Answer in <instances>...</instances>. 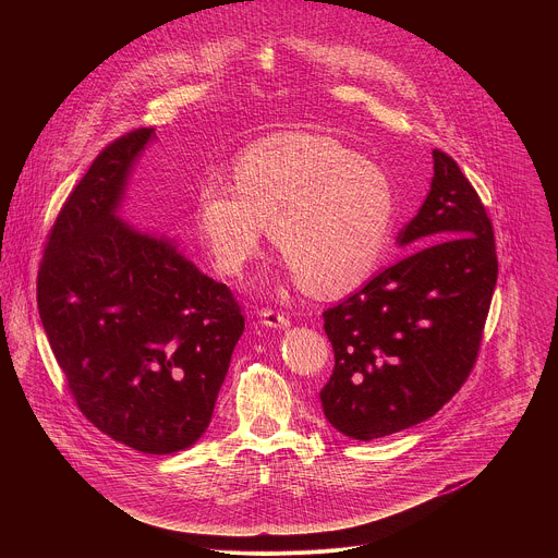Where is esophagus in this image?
<instances>
[{"instance_id":"1","label":"esophagus","mask_w":558,"mask_h":558,"mask_svg":"<svg viewBox=\"0 0 558 558\" xmlns=\"http://www.w3.org/2000/svg\"><path fill=\"white\" fill-rule=\"evenodd\" d=\"M260 323L269 329H287L289 327V317L280 311L274 308H263L260 311Z\"/></svg>"}]
</instances>
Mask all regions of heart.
<instances>
[{"mask_svg":"<svg viewBox=\"0 0 558 558\" xmlns=\"http://www.w3.org/2000/svg\"><path fill=\"white\" fill-rule=\"evenodd\" d=\"M397 216L388 174L325 134L280 132L238 154L233 185L207 181L196 227L214 267L241 276L258 258L265 225L298 284L344 295L379 267Z\"/></svg>","mask_w":558,"mask_h":558,"instance_id":"b5f03b06","label":"heart"}]
</instances>
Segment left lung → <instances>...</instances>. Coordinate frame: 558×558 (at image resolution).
<instances>
[{"label":"left lung","mask_w":558,"mask_h":558,"mask_svg":"<svg viewBox=\"0 0 558 558\" xmlns=\"http://www.w3.org/2000/svg\"><path fill=\"white\" fill-rule=\"evenodd\" d=\"M397 245L411 254L323 313L336 355L323 411L360 441L426 422L461 388L497 284L493 222L439 149L430 192Z\"/></svg>","instance_id":"1"}]
</instances>
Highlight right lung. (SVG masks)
I'll use <instances>...</instances> for the list:
<instances>
[{
    "instance_id": "obj_1",
    "label": "right lung",
    "mask_w": 558,
    "mask_h": 558,
    "mask_svg": "<svg viewBox=\"0 0 558 558\" xmlns=\"http://www.w3.org/2000/svg\"><path fill=\"white\" fill-rule=\"evenodd\" d=\"M151 128L110 143L63 203L44 250L37 306L74 402L147 454L190 448L211 422L245 317L168 235L119 218Z\"/></svg>"
}]
</instances>
